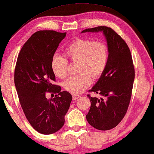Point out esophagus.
Instances as JSON below:
<instances>
[{
	"instance_id": "1",
	"label": "esophagus",
	"mask_w": 154,
	"mask_h": 154,
	"mask_svg": "<svg viewBox=\"0 0 154 154\" xmlns=\"http://www.w3.org/2000/svg\"><path fill=\"white\" fill-rule=\"evenodd\" d=\"M72 96H73V100H76V99L79 98L80 97V96L79 95V94H73Z\"/></svg>"
}]
</instances>
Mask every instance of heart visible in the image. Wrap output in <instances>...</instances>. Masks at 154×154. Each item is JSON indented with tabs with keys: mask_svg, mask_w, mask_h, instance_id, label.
Here are the masks:
<instances>
[{
	"mask_svg": "<svg viewBox=\"0 0 154 154\" xmlns=\"http://www.w3.org/2000/svg\"><path fill=\"white\" fill-rule=\"evenodd\" d=\"M65 55L74 62H78V75L70 77L64 82V88L70 93L80 94L87 89L93 79L100 78L107 68L109 50L107 44L94 41L89 38L79 37L69 44ZM68 60L65 56L54 54L51 62L54 74L63 79L67 75Z\"/></svg>",
	"mask_w": 154,
	"mask_h": 154,
	"instance_id": "heart-1",
	"label": "heart"
}]
</instances>
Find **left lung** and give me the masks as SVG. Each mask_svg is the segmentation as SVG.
I'll return each mask as SVG.
<instances>
[{
  "instance_id": "left-lung-1",
  "label": "left lung",
  "mask_w": 154,
  "mask_h": 154,
  "mask_svg": "<svg viewBox=\"0 0 154 154\" xmlns=\"http://www.w3.org/2000/svg\"><path fill=\"white\" fill-rule=\"evenodd\" d=\"M103 32L107 42L109 56L107 68L89 92L102 98L87 96L91 107L86 116L92 127L105 131L114 128L121 122L128 109L135 77L131 51L126 42L111 27L98 26L85 32Z\"/></svg>"
}]
</instances>
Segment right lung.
Returning a JSON list of instances; mask_svg holds the SVG:
<instances>
[{
    "label": "right lung",
    "instance_id": "obj_1",
    "mask_svg": "<svg viewBox=\"0 0 154 154\" xmlns=\"http://www.w3.org/2000/svg\"><path fill=\"white\" fill-rule=\"evenodd\" d=\"M66 32L38 31L20 49L14 70V83L21 107L33 128L42 134H51L62 128L72 96L53 84L56 76L51 59ZM47 93L57 94L49 100Z\"/></svg>",
    "mask_w": 154,
    "mask_h": 154
}]
</instances>
